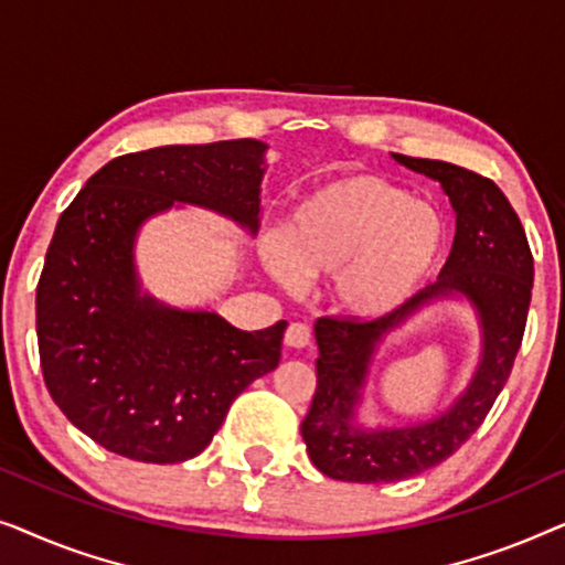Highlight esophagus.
Instances as JSON below:
<instances>
[{"label":"esophagus","instance_id":"esophagus-1","mask_svg":"<svg viewBox=\"0 0 565 565\" xmlns=\"http://www.w3.org/2000/svg\"><path fill=\"white\" fill-rule=\"evenodd\" d=\"M282 342L288 347H296V350H303V347L311 344V329H308L306 323L292 321V323H288V329H285Z\"/></svg>","mask_w":565,"mask_h":565}]
</instances>
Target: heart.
Segmentation results:
<instances>
[{
	"mask_svg": "<svg viewBox=\"0 0 565 565\" xmlns=\"http://www.w3.org/2000/svg\"><path fill=\"white\" fill-rule=\"evenodd\" d=\"M443 213L373 174L321 184L292 207L285 234L262 242L269 275L296 288L303 275H331L347 313L377 316L419 288L445 246Z\"/></svg>",
	"mask_w": 565,
	"mask_h": 565,
	"instance_id": "obj_1",
	"label": "heart"
}]
</instances>
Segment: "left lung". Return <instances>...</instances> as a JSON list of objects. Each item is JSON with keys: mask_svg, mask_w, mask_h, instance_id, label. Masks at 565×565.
Listing matches in <instances>:
<instances>
[{"mask_svg": "<svg viewBox=\"0 0 565 565\" xmlns=\"http://www.w3.org/2000/svg\"><path fill=\"white\" fill-rule=\"evenodd\" d=\"M401 164L443 184L455 207V242L437 282L416 290L377 319L321 316L316 321V393L300 435L323 476L352 483H391L439 466L481 427L512 375L527 323L535 262L520 223L489 177L435 159L393 153ZM460 291L477 306L484 358L459 404L437 420L404 430H365L353 424L369 358L385 330L429 299Z\"/></svg>", "mask_w": 565, "mask_h": 565, "instance_id": "left-lung-1", "label": "left lung"}]
</instances>
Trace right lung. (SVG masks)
Listing matches in <instances>:
<instances>
[{
  "label": "right lung",
  "instance_id": "1",
  "mask_svg": "<svg viewBox=\"0 0 565 565\" xmlns=\"http://www.w3.org/2000/svg\"><path fill=\"white\" fill-rule=\"evenodd\" d=\"M267 146L254 138L159 146L92 174L61 213L35 290L43 381L66 419L138 462L195 458L252 381L280 362L285 321L242 331L138 292L134 242L174 203L252 231Z\"/></svg>",
  "mask_w": 565,
  "mask_h": 565
}]
</instances>
